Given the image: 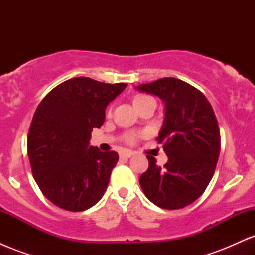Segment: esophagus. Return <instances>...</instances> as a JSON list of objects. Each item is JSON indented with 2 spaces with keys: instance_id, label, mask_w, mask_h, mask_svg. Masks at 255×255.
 <instances>
[{
  "instance_id": "obj_1",
  "label": "esophagus",
  "mask_w": 255,
  "mask_h": 255,
  "mask_svg": "<svg viewBox=\"0 0 255 255\" xmlns=\"http://www.w3.org/2000/svg\"><path fill=\"white\" fill-rule=\"evenodd\" d=\"M134 154V152L131 151H124L122 153H120V158H130Z\"/></svg>"
}]
</instances>
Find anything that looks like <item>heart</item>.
<instances>
[{
	"label": "heart",
	"mask_w": 255,
	"mask_h": 255,
	"mask_svg": "<svg viewBox=\"0 0 255 255\" xmlns=\"http://www.w3.org/2000/svg\"><path fill=\"white\" fill-rule=\"evenodd\" d=\"M150 97H147V96H144V95H136L135 97H134V103H136V102H140V101H144V99H147ZM135 135H130L129 137H128V140L129 141H134L135 140Z\"/></svg>",
	"instance_id": "b5f03b06"
}]
</instances>
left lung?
Instances as JSON below:
<instances>
[{
  "mask_svg": "<svg viewBox=\"0 0 255 255\" xmlns=\"http://www.w3.org/2000/svg\"><path fill=\"white\" fill-rule=\"evenodd\" d=\"M165 104L158 144L168 156L164 166L147 156L148 169L139 178L145 195L165 210L182 209L203 194L215 172L221 133L204 93L180 79L162 78L136 86Z\"/></svg>",
  "mask_w": 255,
  "mask_h": 255,
  "instance_id": "left-lung-1",
  "label": "left lung"
}]
</instances>
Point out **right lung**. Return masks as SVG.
Segmentation results:
<instances>
[{"mask_svg":"<svg viewBox=\"0 0 255 255\" xmlns=\"http://www.w3.org/2000/svg\"><path fill=\"white\" fill-rule=\"evenodd\" d=\"M126 86L73 78L38 105L28 130V159L40 191L61 209L84 211L103 197L119 154L90 146L91 131L103 125L105 108Z\"/></svg>","mask_w":255,"mask_h":255,"instance_id":"right-lung-1","label":"right lung"}]
</instances>
